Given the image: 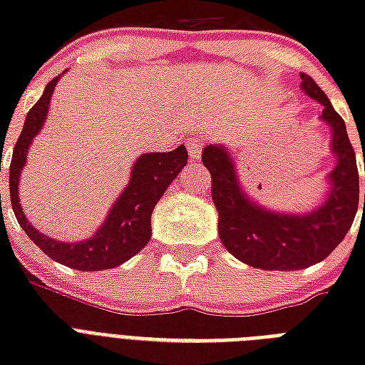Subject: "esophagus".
<instances>
[{"label":"esophagus","mask_w":365,"mask_h":365,"mask_svg":"<svg viewBox=\"0 0 365 365\" xmlns=\"http://www.w3.org/2000/svg\"><path fill=\"white\" fill-rule=\"evenodd\" d=\"M187 149L191 159H199L200 151H202V138L200 136H191L187 140Z\"/></svg>","instance_id":"obj_1"}]
</instances>
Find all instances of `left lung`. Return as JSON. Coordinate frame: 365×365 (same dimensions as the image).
<instances>
[{
	"label": "left lung",
	"mask_w": 365,
	"mask_h": 365,
	"mask_svg": "<svg viewBox=\"0 0 365 365\" xmlns=\"http://www.w3.org/2000/svg\"><path fill=\"white\" fill-rule=\"evenodd\" d=\"M301 79L303 91L324 106L320 119L331 126V151L337 159L329 174L328 199L317 210L295 216L261 208L240 191L227 151L220 145L202 149V165L212 176V200L217 208V233L223 246L246 265L265 271H297L326 259L349 233L360 200L356 153L345 121L311 76L301 73Z\"/></svg>",
	"instance_id": "left-lung-1"
}]
</instances>
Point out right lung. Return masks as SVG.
Masks as SVG:
<instances>
[{
  "label": "right lung",
  "mask_w": 365,
  "mask_h": 365,
  "mask_svg": "<svg viewBox=\"0 0 365 365\" xmlns=\"http://www.w3.org/2000/svg\"><path fill=\"white\" fill-rule=\"evenodd\" d=\"M58 77H54L45 87V93L28 111L24 128L20 132L13 149V159L9 166V193L14 216L20 227L51 259L77 271H102L121 265L151 239V214L155 205L165 195L174 178L187 165V149L180 145L168 153H145L134 163L130 183L117 199L108 214V220L94 237L81 242H60L41 231H37L28 220L19 202V178L26 163L28 145L34 136L41 130L48 111V102L53 96ZM1 197V195H0Z\"/></svg>",
  "instance_id": "right-lung-1"
}]
</instances>
